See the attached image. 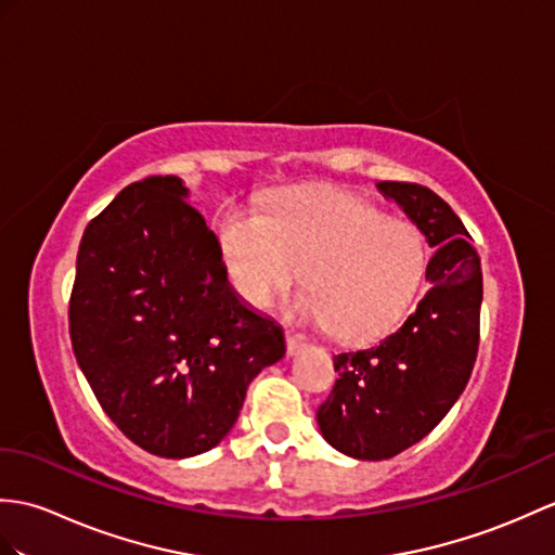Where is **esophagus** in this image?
Returning a JSON list of instances; mask_svg holds the SVG:
<instances>
[{
    "mask_svg": "<svg viewBox=\"0 0 555 555\" xmlns=\"http://www.w3.org/2000/svg\"><path fill=\"white\" fill-rule=\"evenodd\" d=\"M305 338L300 336V333H286V352L293 357V354H298L300 350H305Z\"/></svg>",
    "mask_w": 555,
    "mask_h": 555,
    "instance_id": "obj_1",
    "label": "esophagus"
}]
</instances>
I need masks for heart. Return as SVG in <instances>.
<instances>
[{"instance_id": "b5f03b06", "label": "heart", "mask_w": 555, "mask_h": 555, "mask_svg": "<svg viewBox=\"0 0 555 555\" xmlns=\"http://www.w3.org/2000/svg\"><path fill=\"white\" fill-rule=\"evenodd\" d=\"M227 274L243 300L267 307L300 279L293 312L366 340L395 326L421 286L425 241L416 224L383 217L343 191L288 193L264 215L227 205L215 217Z\"/></svg>"}]
</instances>
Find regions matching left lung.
Wrapping results in <instances>:
<instances>
[{
	"instance_id": "1",
	"label": "left lung",
	"mask_w": 555,
	"mask_h": 555,
	"mask_svg": "<svg viewBox=\"0 0 555 555\" xmlns=\"http://www.w3.org/2000/svg\"><path fill=\"white\" fill-rule=\"evenodd\" d=\"M428 238V293L388 338L333 357L338 380L317 411L319 430L338 452L383 461L423 440L454 406L480 345L482 269L459 215L435 191L378 182Z\"/></svg>"
}]
</instances>
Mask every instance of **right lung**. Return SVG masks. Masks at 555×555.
I'll return each instance as SVG.
<instances>
[{"label":"right lung","instance_id":"1","mask_svg":"<svg viewBox=\"0 0 555 555\" xmlns=\"http://www.w3.org/2000/svg\"><path fill=\"white\" fill-rule=\"evenodd\" d=\"M179 177L122 189L87 224L68 321L108 418L149 454L208 452L250 380L286 354L283 331L229 286L217 238Z\"/></svg>","mask_w":555,"mask_h":555}]
</instances>
